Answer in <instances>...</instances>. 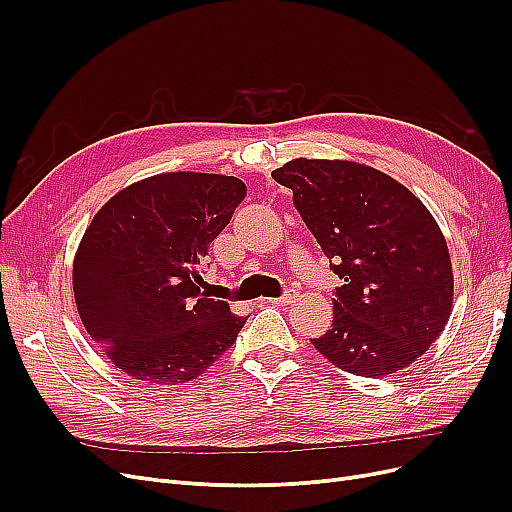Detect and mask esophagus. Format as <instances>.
Here are the masks:
<instances>
[{"mask_svg":"<svg viewBox=\"0 0 512 512\" xmlns=\"http://www.w3.org/2000/svg\"><path fill=\"white\" fill-rule=\"evenodd\" d=\"M294 301H297V292H294V290H288V292H284L282 297H278V299H270V303H272V305H278V307H284V305H292Z\"/></svg>","mask_w":512,"mask_h":512,"instance_id":"esophagus-1","label":"esophagus"}]
</instances>
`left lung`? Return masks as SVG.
Instances as JSON below:
<instances>
[{
	"label": "left lung",
	"mask_w": 512,
	"mask_h": 512,
	"mask_svg": "<svg viewBox=\"0 0 512 512\" xmlns=\"http://www.w3.org/2000/svg\"><path fill=\"white\" fill-rule=\"evenodd\" d=\"M272 176L344 280L332 328L311 340L317 353L363 378L409 367L452 309V263L434 215L407 186L357 161L299 157Z\"/></svg>",
	"instance_id": "1"
}]
</instances>
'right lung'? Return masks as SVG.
Masks as SVG:
<instances>
[{
    "mask_svg": "<svg viewBox=\"0 0 512 512\" xmlns=\"http://www.w3.org/2000/svg\"><path fill=\"white\" fill-rule=\"evenodd\" d=\"M245 195L234 176L168 172L95 213L74 257V301L89 336L130 378L191 382L234 344L247 319L209 299L197 265Z\"/></svg>",
    "mask_w": 512,
    "mask_h": 512,
    "instance_id": "1",
    "label": "right lung"
}]
</instances>
